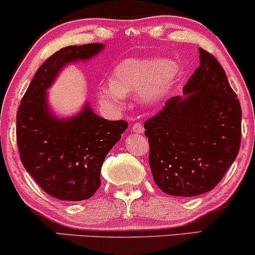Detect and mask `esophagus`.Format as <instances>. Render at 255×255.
<instances>
[{
	"label": "esophagus",
	"mask_w": 255,
	"mask_h": 255,
	"mask_svg": "<svg viewBox=\"0 0 255 255\" xmlns=\"http://www.w3.org/2000/svg\"><path fill=\"white\" fill-rule=\"evenodd\" d=\"M131 130L136 134H142L143 131H145V128H143V126L139 124V122H136V124H134L133 126H131Z\"/></svg>",
	"instance_id": "obj_1"
}]
</instances>
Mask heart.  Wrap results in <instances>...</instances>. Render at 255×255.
Here are the masks:
<instances>
[{"label":"heart","mask_w":255,"mask_h":255,"mask_svg":"<svg viewBox=\"0 0 255 255\" xmlns=\"http://www.w3.org/2000/svg\"><path fill=\"white\" fill-rule=\"evenodd\" d=\"M179 71V64L172 59H125L114 69L113 81L98 85V97L101 102L114 109L125 107L126 95L139 94L145 103L155 104L173 87Z\"/></svg>","instance_id":"heart-1"}]
</instances>
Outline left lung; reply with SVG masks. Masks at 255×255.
<instances>
[{
    "mask_svg": "<svg viewBox=\"0 0 255 255\" xmlns=\"http://www.w3.org/2000/svg\"><path fill=\"white\" fill-rule=\"evenodd\" d=\"M199 66L184 96L170 98L145 122L153 179L165 194L194 197L213 190L241 142V107L216 58L198 48Z\"/></svg>",
    "mask_w": 255,
    "mask_h": 255,
    "instance_id": "8db88e82",
    "label": "left lung"
}]
</instances>
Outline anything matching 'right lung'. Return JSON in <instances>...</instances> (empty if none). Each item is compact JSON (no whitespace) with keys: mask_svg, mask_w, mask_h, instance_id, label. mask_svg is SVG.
<instances>
[{"mask_svg":"<svg viewBox=\"0 0 255 255\" xmlns=\"http://www.w3.org/2000/svg\"><path fill=\"white\" fill-rule=\"evenodd\" d=\"M103 44L67 46L39 67L16 114V140L22 165L46 194L60 201H85L101 185V167L126 121H109L88 102L71 118H58L48 104L47 90L66 65L88 61Z\"/></svg>","mask_w":255,"mask_h":255,"instance_id":"right-lung-1","label":"right lung"}]
</instances>
